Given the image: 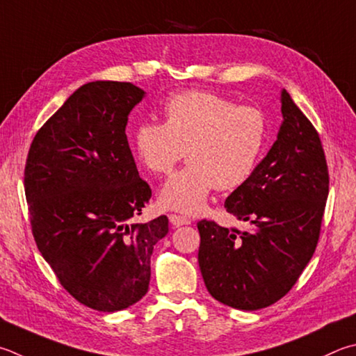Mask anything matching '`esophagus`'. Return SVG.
<instances>
[{"mask_svg":"<svg viewBox=\"0 0 356 356\" xmlns=\"http://www.w3.org/2000/svg\"><path fill=\"white\" fill-rule=\"evenodd\" d=\"M170 222L174 225V227H180V225L191 224L188 218L182 216V215H176V213H171V215H170Z\"/></svg>","mask_w":356,"mask_h":356,"instance_id":"34e87169","label":"esophagus"}]
</instances>
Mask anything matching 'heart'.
<instances>
[{"instance_id":"1","label":"heart","mask_w":356,"mask_h":356,"mask_svg":"<svg viewBox=\"0 0 356 356\" xmlns=\"http://www.w3.org/2000/svg\"><path fill=\"white\" fill-rule=\"evenodd\" d=\"M163 122L145 121L134 132V151L147 171L170 174L160 191L165 209L196 213L210 193L235 190L257 170L268 143L269 122L260 107L236 104L225 96L188 90L165 101Z\"/></svg>"}]
</instances>
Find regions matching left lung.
Masks as SVG:
<instances>
[{
	"instance_id": "obj_1",
	"label": "left lung",
	"mask_w": 356,
	"mask_h": 356,
	"mask_svg": "<svg viewBox=\"0 0 356 356\" xmlns=\"http://www.w3.org/2000/svg\"><path fill=\"white\" fill-rule=\"evenodd\" d=\"M275 143L225 210L249 230L197 222L199 268L209 293L236 309L266 308L299 280L316 250L328 197V166L319 134L286 90Z\"/></svg>"
}]
</instances>
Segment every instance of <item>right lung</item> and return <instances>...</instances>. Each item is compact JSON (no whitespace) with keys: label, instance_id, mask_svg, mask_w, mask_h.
I'll use <instances>...</instances> for the list:
<instances>
[{"label":"right lung","instance_id":"obj_1","mask_svg":"<svg viewBox=\"0 0 356 356\" xmlns=\"http://www.w3.org/2000/svg\"><path fill=\"white\" fill-rule=\"evenodd\" d=\"M145 92L96 81L76 90L38 129L24 166L32 235L57 280L77 302L120 312L147 293L161 215L137 224L152 196L126 137Z\"/></svg>","mask_w":356,"mask_h":356}]
</instances>
